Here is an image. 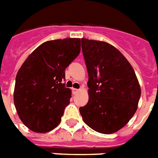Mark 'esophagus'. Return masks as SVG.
I'll return each instance as SVG.
<instances>
[{"label":"esophagus","instance_id":"1","mask_svg":"<svg viewBox=\"0 0 158 158\" xmlns=\"http://www.w3.org/2000/svg\"><path fill=\"white\" fill-rule=\"evenodd\" d=\"M72 91H73V92L75 93V94H76L77 92H79V89H76V88H73Z\"/></svg>","mask_w":158,"mask_h":158}]
</instances>
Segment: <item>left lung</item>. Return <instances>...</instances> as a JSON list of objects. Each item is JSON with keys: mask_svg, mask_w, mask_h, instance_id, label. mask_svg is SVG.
Segmentation results:
<instances>
[{"mask_svg": "<svg viewBox=\"0 0 158 158\" xmlns=\"http://www.w3.org/2000/svg\"><path fill=\"white\" fill-rule=\"evenodd\" d=\"M88 74L89 99L79 108L83 122L97 132L123 127L137 110L140 87L129 61L108 43L81 39Z\"/></svg>", "mask_w": 158, "mask_h": 158, "instance_id": "1", "label": "left lung"}]
</instances>
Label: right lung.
<instances>
[{"instance_id":"1","label":"right lung","mask_w":158,"mask_h":158,"mask_svg":"<svg viewBox=\"0 0 158 158\" xmlns=\"http://www.w3.org/2000/svg\"><path fill=\"white\" fill-rule=\"evenodd\" d=\"M80 52V39L48 40L26 59L15 79L14 102L22 122L35 132L54 129L70 103L65 70Z\"/></svg>"}]
</instances>
